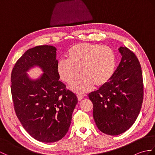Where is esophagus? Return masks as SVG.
<instances>
[{"label": "esophagus", "mask_w": 155, "mask_h": 155, "mask_svg": "<svg viewBox=\"0 0 155 155\" xmlns=\"http://www.w3.org/2000/svg\"><path fill=\"white\" fill-rule=\"evenodd\" d=\"M84 95H83V94H78L77 95V98H78V101H81L82 99H83V98H84Z\"/></svg>", "instance_id": "34e87169"}]
</instances>
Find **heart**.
Instances as JSON below:
<instances>
[{
    "label": "heart",
    "instance_id": "heart-1",
    "mask_svg": "<svg viewBox=\"0 0 155 155\" xmlns=\"http://www.w3.org/2000/svg\"><path fill=\"white\" fill-rule=\"evenodd\" d=\"M67 60L58 61L57 70L64 83L71 85L81 74L83 76L72 87L75 93H86L94 87H104L113 77L116 57L108 46L87 43L76 44L69 49Z\"/></svg>",
    "mask_w": 155,
    "mask_h": 155
}]
</instances>
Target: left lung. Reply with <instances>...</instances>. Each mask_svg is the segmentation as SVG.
I'll use <instances>...</instances> for the list:
<instances>
[{"instance_id": "obj_1", "label": "left lung", "mask_w": 155, "mask_h": 155, "mask_svg": "<svg viewBox=\"0 0 155 155\" xmlns=\"http://www.w3.org/2000/svg\"><path fill=\"white\" fill-rule=\"evenodd\" d=\"M118 51L122 58L111 80L88 94L98 128L112 136L123 133L134 124L144 94L142 70L136 55L125 47Z\"/></svg>"}]
</instances>
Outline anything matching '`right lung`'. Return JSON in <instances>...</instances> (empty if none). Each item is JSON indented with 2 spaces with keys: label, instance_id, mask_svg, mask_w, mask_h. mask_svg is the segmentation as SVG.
<instances>
[{
  "label": "right lung",
  "instance_id": "right-lung-1",
  "mask_svg": "<svg viewBox=\"0 0 155 155\" xmlns=\"http://www.w3.org/2000/svg\"><path fill=\"white\" fill-rule=\"evenodd\" d=\"M57 48L41 45L28 49L16 61L11 73V94L15 113L23 128L35 139L54 143L70 127L78 98L59 81ZM38 65L44 72L32 80L26 72Z\"/></svg>",
  "mask_w": 155,
  "mask_h": 155
}]
</instances>
